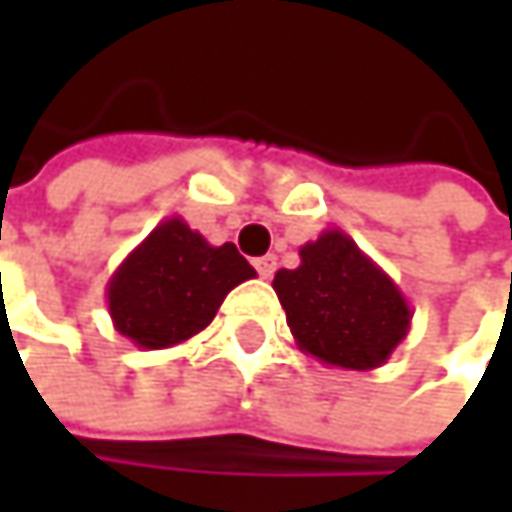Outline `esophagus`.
<instances>
[{
	"label": "esophagus",
	"instance_id": "34e87169",
	"mask_svg": "<svg viewBox=\"0 0 512 512\" xmlns=\"http://www.w3.org/2000/svg\"><path fill=\"white\" fill-rule=\"evenodd\" d=\"M275 266H278L275 255H263L255 260V269L260 278H272V275H275Z\"/></svg>",
	"mask_w": 512,
	"mask_h": 512
}]
</instances>
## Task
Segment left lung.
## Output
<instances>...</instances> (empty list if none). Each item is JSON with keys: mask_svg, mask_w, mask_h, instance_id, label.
Segmentation results:
<instances>
[{"mask_svg": "<svg viewBox=\"0 0 512 512\" xmlns=\"http://www.w3.org/2000/svg\"><path fill=\"white\" fill-rule=\"evenodd\" d=\"M287 326L302 353L344 370L382 367L409 335L412 308L379 269L338 228L299 249L296 269L272 278Z\"/></svg>", "mask_w": 512, "mask_h": 512, "instance_id": "obj_1", "label": "left lung"}]
</instances>
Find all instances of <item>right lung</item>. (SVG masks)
<instances>
[{"label":"right lung","mask_w":512,"mask_h":512,"mask_svg":"<svg viewBox=\"0 0 512 512\" xmlns=\"http://www.w3.org/2000/svg\"><path fill=\"white\" fill-rule=\"evenodd\" d=\"M255 275L234 243L210 246L180 216H171L109 278V317L142 350L177 347L207 329L225 296Z\"/></svg>","instance_id":"right-lung-1"}]
</instances>
